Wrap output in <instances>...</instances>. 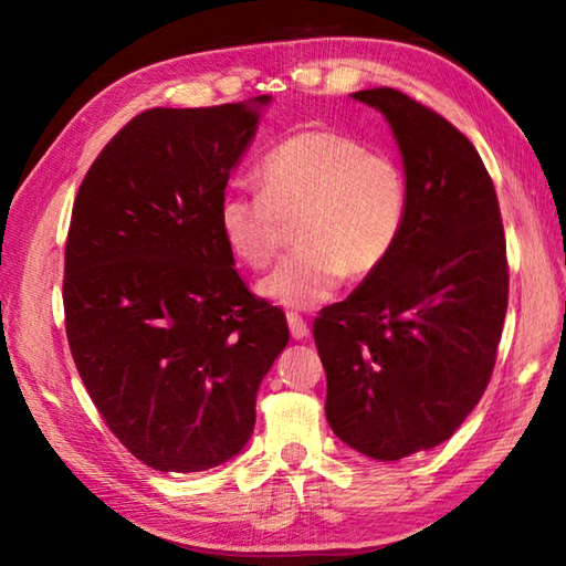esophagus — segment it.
Listing matches in <instances>:
<instances>
[{
	"label": "esophagus",
	"instance_id": "obj_1",
	"mask_svg": "<svg viewBox=\"0 0 566 566\" xmlns=\"http://www.w3.org/2000/svg\"><path fill=\"white\" fill-rule=\"evenodd\" d=\"M286 324H290V332L294 339H304L306 334H310V327H306V322L300 317V314H294V312L286 314Z\"/></svg>",
	"mask_w": 566,
	"mask_h": 566
}]
</instances>
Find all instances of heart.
I'll list each match as a JSON object with an SVG mask.
<instances>
[{
	"label": "heart",
	"instance_id": "heart-1",
	"mask_svg": "<svg viewBox=\"0 0 566 566\" xmlns=\"http://www.w3.org/2000/svg\"><path fill=\"white\" fill-rule=\"evenodd\" d=\"M260 195H227L219 229L239 262L264 270L294 224L300 244L256 284L266 302L312 310L339 292L347 272L369 276L395 252L409 214L407 177L395 159L332 129L284 137L256 167Z\"/></svg>",
	"mask_w": 566,
	"mask_h": 566
}]
</instances>
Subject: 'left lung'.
Returning a JSON list of instances; mask_svg holds the SVG:
<instances>
[{"mask_svg":"<svg viewBox=\"0 0 566 566\" xmlns=\"http://www.w3.org/2000/svg\"><path fill=\"white\" fill-rule=\"evenodd\" d=\"M385 114L409 187L395 252L314 322L327 421L344 444L397 462L447 442L490 385L506 314L500 202L482 157L437 112L389 87Z\"/></svg>","mask_w":566,"mask_h":566,"instance_id":"8db88e82","label":"left lung"}]
</instances>
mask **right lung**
<instances>
[{"label":"right lung","mask_w":566,"mask_h":566,"mask_svg":"<svg viewBox=\"0 0 566 566\" xmlns=\"http://www.w3.org/2000/svg\"><path fill=\"white\" fill-rule=\"evenodd\" d=\"M270 102L142 112L74 199L72 357L114 437L157 472H205L242 452L256 389L290 342L284 312L247 290L219 229Z\"/></svg>","instance_id":"add662e5"}]
</instances>
